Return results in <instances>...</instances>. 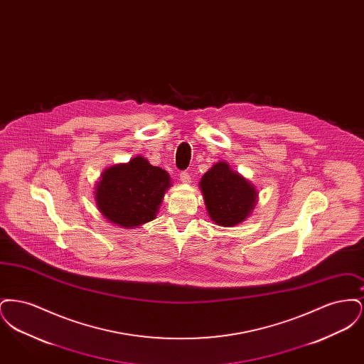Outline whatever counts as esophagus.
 I'll return each mask as SVG.
<instances>
[{
  "label": "esophagus",
  "mask_w": 364,
  "mask_h": 364,
  "mask_svg": "<svg viewBox=\"0 0 364 364\" xmlns=\"http://www.w3.org/2000/svg\"><path fill=\"white\" fill-rule=\"evenodd\" d=\"M178 178H180V181L184 183V184H190L191 183V176L188 172H180Z\"/></svg>",
  "instance_id": "1"
}]
</instances>
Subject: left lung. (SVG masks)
<instances>
[{
    "label": "left lung",
    "instance_id": "8db88e82",
    "mask_svg": "<svg viewBox=\"0 0 364 364\" xmlns=\"http://www.w3.org/2000/svg\"><path fill=\"white\" fill-rule=\"evenodd\" d=\"M208 217L217 225L235 226L245 221L257 205L255 187L230 169L225 161L213 165L200 183Z\"/></svg>",
    "mask_w": 364,
    "mask_h": 364
}]
</instances>
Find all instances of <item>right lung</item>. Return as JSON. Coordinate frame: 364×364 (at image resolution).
I'll list each match as a JSON object with an SVG mask.
<instances>
[{
	"mask_svg": "<svg viewBox=\"0 0 364 364\" xmlns=\"http://www.w3.org/2000/svg\"><path fill=\"white\" fill-rule=\"evenodd\" d=\"M171 176L143 156L105 171L95 187V203L112 224L127 229L156 218Z\"/></svg>",
	"mask_w": 364,
	"mask_h": 364,
	"instance_id": "1",
	"label": "right lung"
}]
</instances>
